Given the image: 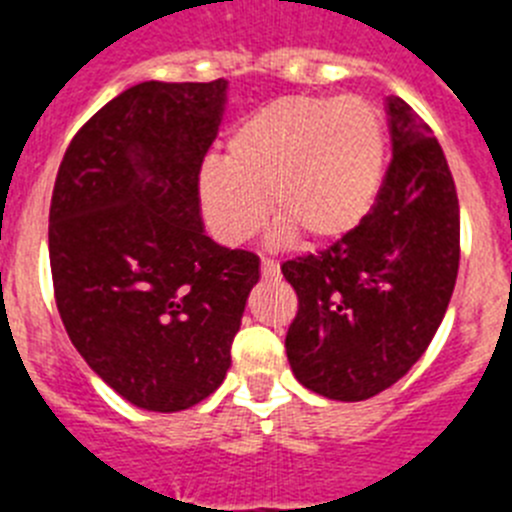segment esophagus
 <instances>
[{
    "label": "esophagus",
    "instance_id": "esophagus-1",
    "mask_svg": "<svg viewBox=\"0 0 512 512\" xmlns=\"http://www.w3.org/2000/svg\"><path fill=\"white\" fill-rule=\"evenodd\" d=\"M261 277L264 279H277L279 277V264L271 259L261 261Z\"/></svg>",
    "mask_w": 512,
    "mask_h": 512
}]
</instances>
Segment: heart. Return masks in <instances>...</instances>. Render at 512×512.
<instances>
[{
    "label": "heart",
    "mask_w": 512,
    "mask_h": 512,
    "mask_svg": "<svg viewBox=\"0 0 512 512\" xmlns=\"http://www.w3.org/2000/svg\"><path fill=\"white\" fill-rule=\"evenodd\" d=\"M387 133L361 97H282L248 112L223 161L200 171L202 215L217 241L238 246L261 228L269 197L277 238L338 241L361 225L384 182Z\"/></svg>",
    "instance_id": "obj_1"
}]
</instances>
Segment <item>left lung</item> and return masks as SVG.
<instances>
[{"mask_svg":"<svg viewBox=\"0 0 512 512\" xmlns=\"http://www.w3.org/2000/svg\"><path fill=\"white\" fill-rule=\"evenodd\" d=\"M392 164L377 205L330 248L282 264L300 310L287 330L297 382L328 400L379 395L431 346L459 271V200L431 128L384 102Z\"/></svg>","mask_w":512,"mask_h":512,"instance_id":"obj_1","label":"left lung"}]
</instances>
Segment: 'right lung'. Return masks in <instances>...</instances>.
Wrapping results in <instances>:
<instances>
[{
	"instance_id": "right-lung-1",
	"label": "right lung",
	"mask_w": 512,
	"mask_h": 512,
	"mask_svg": "<svg viewBox=\"0 0 512 512\" xmlns=\"http://www.w3.org/2000/svg\"><path fill=\"white\" fill-rule=\"evenodd\" d=\"M228 81H143L74 135L51 200L53 289L71 343L135 408L187 410L223 384L261 261L205 233L200 169Z\"/></svg>"
}]
</instances>
